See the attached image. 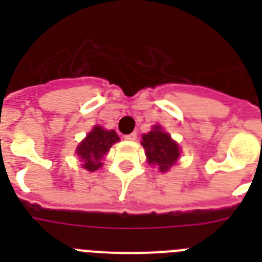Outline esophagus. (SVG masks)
<instances>
[{
	"instance_id": "esophagus-1",
	"label": "esophagus",
	"mask_w": 262,
	"mask_h": 262,
	"mask_svg": "<svg viewBox=\"0 0 262 262\" xmlns=\"http://www.w3.org/2000/svg\"><path fill=\"white\" fill-rule=\"evenodd\" d=\"M136 138H138V134L136 133H131L128 134V135H124V139H126V140H135Z\"/></svg>"
}]
</instances>
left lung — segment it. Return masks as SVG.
Here are the masks:
<instances>
[{
	"instance_id": "8db88e82",
	"label": "left lung",
	"mask_w": 262,
	"mask_h": 262,
	"mask_svg": "<svg viewBox=\"0 0 262 262\" xmlns=\"http://www.w3.org/2000/svg\"><path fill=\"white\" fill-rule=\"evenodd\" d=\"M142 144L145 148L148 163L156 165L160 172L169 170L180 156L178 144L160 126H155L152 131L143 135Z\"/></svg>"
}]
</instances>
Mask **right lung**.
Wrapping results in <instances>:
<instances>
[{
	"mask_svg": "<svg viewBox=\"0 0 262 262\" xmlns=\"http://www.w3.org/2000/svg\"><path fill=\"white\" fill-rule=\"evenodd\" d=\"M118 140H119V136L113 129L107 131L99 126L94 127L76 151L82 163V166L90 172H94L99 166H102L101 159L103 155L110 151L111 145Z\"/></svg>",
	"mask_w": 262,
	"mask_h": 262,
	"instance_id": "1",
	"label": "right lung"
}]
</instances>
